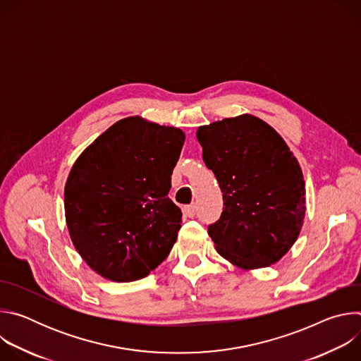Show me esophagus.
Here are the masks:
<instances>
[{
  "instance_id": "1",
  "label": "esophagus",
  "mask_w": 361,
  "mask_h": 361,
  "mask_svg": "<svg viewBox=\"0 0 361 361\" xmlns=\"http://www.w3.org/2000/svg\"><path fill=\"white\" fill-rule=\"evenodd\" d=\"M183 213H184V216H185V217L192 219V217L195 216V207H194V204L184 205V207H183Z\"/></svg>"
}]
</instances>
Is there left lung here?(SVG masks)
Instances as JSON below:
<instances>
[{
    "label": "left lung",
    "instance_id": "8db88e82",
    "mask_svg": "<svg viewBox=\"0 0 361 361\" xmlns=\"http://www.w3.org/2000/svg\"><path fill=\"white\" fill-rule=\"evenodd\" d=\"M197 140L223 192L221 217L209 227L217 252L243 270L276 264L305 216L304 177L293 151L251 114L201 126Z\"/></svg>",
    "mask_w": 361,
    "mask_h": 361
}]
</instances>
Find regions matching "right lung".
<instances>
[{"instance_id":"right-lung-1","label":"right lung","mask_w":361,"mask_h":361,"mask_svg":"<svg viewBox=\"0 0 361 361\" xmlns=\"http://www.w3.org/2000/svg\"><path fill=\"white\" fill-rule=\"evenodd\" d=\"M183 130L140 116L114 123L73 164L66 223L81 259L116 283L147 277L170 254L181 210L167 197Z\"/></svg>"}]
</instances>
